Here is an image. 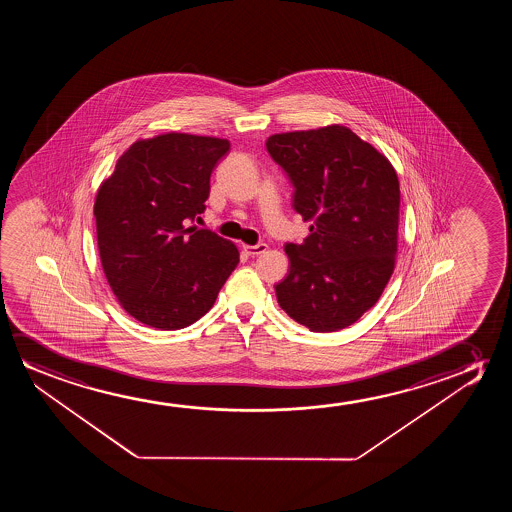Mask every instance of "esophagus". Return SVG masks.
<instances>
[{
    "label": "esophagus",
    "instance_id": "obj_1",
    "mask_svg": "<svg viewBox=\"0 0 512 512\" xmlns=\"http://www.w3.org/2000/svg\"><path fill=\"white\" fill-rule=\"evenodd\" d=\"M243 250H245L246 255L255 257V255L266 252L267 245H243Z\"/></svg>",
    "mask_w": 512,
    "mask_h": 512
}]
</instances>
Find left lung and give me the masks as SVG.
I'll return each mask as SVG.
<instances>
[{
    "label": "left lung",
    "instance_id": "1",
    "mask_svg": "<svg viewBox=\"0 0 512 512\" xmlns=\"http://www.w3.org/2000/svg\"><path fill=\"white\" fill-rule=\"evenodd\" d=\"M267 152L294 183L309 222L285 246L290 271L276 285L281 309L313 332H336L371 309L399 250V178L392 162L341 124L269 136Z\"/></svg>",
    "mask_w": 512,
    "mask_h": 512
}]
</instances>
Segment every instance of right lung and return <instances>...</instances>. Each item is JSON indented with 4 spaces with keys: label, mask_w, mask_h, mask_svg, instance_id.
<instances>
[{
    "label": "right lung",
    "mask_w": 512,
    "mask_h": 512,
    "mask_svg": "<svg viewBox=\"0 0 512 512\" xmlns=\"http://www.w3.org/2000/svg\"><path fill=\"white\" fill-rule=\"evenodd\" d=\"M229 140L189 133L134 141L94 201L99 259L120 306L148 327H189L236 269L229 239L196 225Z\"/></svg>",
    "instance_id": "obj_1"
}]
</instances>
